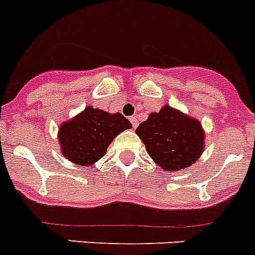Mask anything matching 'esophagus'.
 Segmentation results:
<instances>
[{
	"mask_svg": "<svg viewBox=\"0 0 255 255\" xmlns=\"http://www.w3.org/2000/svg\"><path fill=\"white\" fill-rule=\"evenodd\" d=\"M130 123H131V125H132V128H134V129H136V126L139 125L138 119H136V117H135V116L130 117Z\"/></svg>",
	"mask_w": 255,
	"mask_h": 255,
	"instance_id": "obj_1",
	"label": "esophagus"
}]
</instances>
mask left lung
Returning a JSON list of instances; mask_svg holds the SVG:
<instances>
[{"instance_id":"8db88e82","label":"left lung","mask_w":255,"mask_h":255,"mask_svg":"<svg viewBox=\"0 0 255 255\" xmlns=\"http://www.w3.org/2000/svg\"><path fill=\"white\" fill-rule=\"evenodd\" d=\"M148 154L164 171H180L194 163L204 149L202 124L179 110L163 106L136 129Z\"/></svg>"}]
</instances>
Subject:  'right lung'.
Segmentation results:
<instances>
[{
	"label": "right lung",
	"instance_id": "right-lung-1",
	"mask_svg": "<svg viewBox=\"0 0 255 255\" xmlns=\"http://www.w3.org/2000/svg\"><path fill=\"white\" fill-rule=\"evenodd\" d=\"M130 128V121L119 112L108 114L88 106L71 120L61 124V152L73 163L92 166L106 154L117 135Z\"/></svg>",
	"mask_w": 255,
	"mask_h": 255
}]
</instances>
